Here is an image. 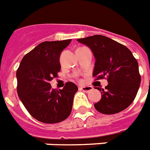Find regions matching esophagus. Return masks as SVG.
<instances>
[{
    "label": "esophagus",
    "instance_id": "esophagus-1",
    "mask_svg": "<svg viewBox=\"0 0 150 150\" xmlns=\"http://www.w3.org/2000/svg\"><path fill=\"white\" fill-rule=\"evenodd\" d=\"M79 89L84 92H88L90 91H92L93 89V88L92 86H83V87H79Z\"/></svg>",
    "mask_w": 150,
    "mask_h": 150
}]
</instances>
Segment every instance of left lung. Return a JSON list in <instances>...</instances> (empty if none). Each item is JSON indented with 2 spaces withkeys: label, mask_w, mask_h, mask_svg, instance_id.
Instances as JSON below:
<instances>
[{
  "label": "left lung",
  "mask_w": 150,
  "mask_h": 150,
  "mask_svg": "<svg viewBox=\"0 0 150 150\" xmlns=\"http://www.w3.org/2000/svg\"><path fill=\"white\" fill-rule=\"evenodd\" d=\"M88 46L96 58L92 76L96 79L107 77L108 84L100 91L101 100L94 104L99 112L105 115L119 113L132 103L140 86L138 63L124 45L108 37L95 35L78 39Z\"/></svg>",
  "instance_id": "1"
}]
</instances>
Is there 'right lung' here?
I'll list each match as a JSON object with an SVG mask.
<instances>
[{
	"label": "right lung",
	"instance_id": "obj_1",
	"mask_svg": "<svg viewBox=\"0 0 150 150\" xmlns=\"http://www.w3.org/2000/svg\"><path fill=\"white\" fill-rule=\"evenodd\" d=\"M71 39L41 42L24 55L16 71L19 98L31 116L44 123L67 119L78 88L67 82L62 89H53L50 81L61 69V53Z\"/></svg>",
	"mask_w": 150,
	"mask_h": 150
}]
</instances>
